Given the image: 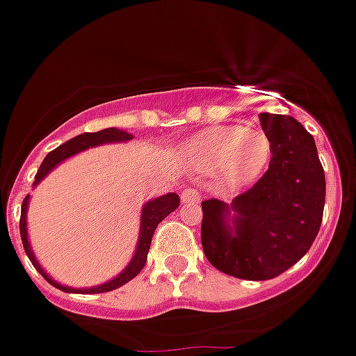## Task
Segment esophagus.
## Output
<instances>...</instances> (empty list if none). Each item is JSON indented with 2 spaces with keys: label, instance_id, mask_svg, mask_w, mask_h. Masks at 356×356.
<instances>
[{
  "label": "esophagus",
  "instance_id": "esophagus-1",
  "mask_svg": "<svg viewBox=\"0 0 356 356\" xmlns=\"http://www.w3.org/2000/svg\"><path fill=\"white\" fill-rule=\"evenodd\" d=\"M181 199L182 202H186V204L197 202V200H199V191H197L195 186L184 188V190L181 191Z\"/></svg>",
  "mask_w": 356,
  "mask_h": 356
}]
</instances>
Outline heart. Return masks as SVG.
<instances>
[{
  "label": "heart",
  "instance_id": "heart-1",
  "mask_svg": "<svg viewBox=\"0 0 356 356\" xmlns=\"http://www.w3.org/2000/svg\"><path fill=\"white\" fill-rule=\"evenodd\" d=\"M184 156L202 172H216L225 186H243L267 165L270 140L258 127L218 125L193 136Z\"/></svg>",
  "mask_w": 356,
  "mask_h": 356
}]
</instances>
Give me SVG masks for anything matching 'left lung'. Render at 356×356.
I'll return each instance as SVG.
<instances>
[{
	"label": "left lung",
	"instance_id": "left-lung-1",
	"mask_svg": "<svg viewBox=\"0 0 356 356\" xmlns=\"http://www.w3.org/2000/svg\"><path fill=\"white\" fill-rule=\"evenodd\" d=\"M270 163L231 206L202 200L200 240L209 264L240 280L265 281L296 265L321 229L326 179L314 136L292 116L259 114ZM235 211L234 224L227 220Z\"/></svg>",
	"mask_w": 356,
	"mask_h": 356
}]
</instances>
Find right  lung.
Instances as JSON below:
<instances>
[{
  "mask_svg": "<svg viewBox=\"0 0 356 356\" xmlns=\"http://www.w3.org/2000/svg\"><path fill=\"white\" fill-rule=\"evenodd\" d=\"M127 140H132V136L129 132H123L118 131V129H104L100 132H86V134H80L73 140L66 141L63 143L60 147H57L55 150L48 154L44 157V161L41 163L39 170H37L35 174V184L48 174L49 170L55 168V166L64 161L66 157L73 156V154H79L82 150L89 147H97L100 143H109V141H127ZM179 206V195L177 193H166V195L159 197V199H154L150 202L145 204L143 211H141V231H140V242H138V247H136V254L132 258V261L129 264V267L120 274L118 277H114L111 280L109 283H104L100 286H95V289H70V286H63L58 285L57 281H54L51 277L46 274L44 270L41 268V265L37 264L35 256H33L32 249H30V243H29V236H26V208H29V195L24 197L23 200V206H21V218H19V233H21V240H23V247H24V252L26 256L30 258L33 267L37 270L41 272L42 277L48 281L49 285H54L55 289L63 290V292H75V293H104V292H111L114 289H120L122 285L129 283L131 280H134L138 274L141 272V268L145 267L147 264V254H148V249H150V242H152V236H154V231L156 227L159 225V222H163L170 213L177 209Z\"/></svg>",
  "mask_w": 356,
  "mask_h": 356,
  "instance_id": "add662e5",
  "label": "right lung"
}]
</instances>
